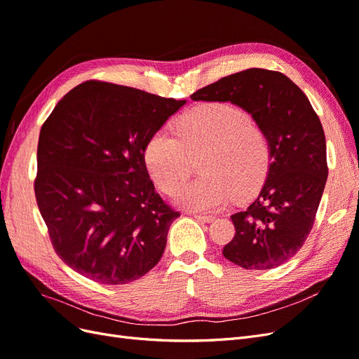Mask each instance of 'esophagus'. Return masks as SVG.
<instances>
[{"instance_id": "34e87169", "label": "esophagus", "mask_w": 359, "mask_h": 359, "mask_svg": "<svg viewBox=\"0 0 359 359\" xmlns=\"http://www.w3.org/2000/svg\"><path fill=\"white\" fill-rule=\"evenodd\" d=\"M193 217L199 222H203V223H211L214 222V217L212 215H202V214H193Z\"/></svg>"}]
</instances>
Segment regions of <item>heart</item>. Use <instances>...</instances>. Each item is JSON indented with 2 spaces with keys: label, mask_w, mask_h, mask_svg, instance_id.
Listing matches in <instances>:
<instances>
[{
  "label": "heart",
  "mask_w": 359,
  "mask_h": 359,
  "mask_svg": "<svg viewBox=\"0 0 359 359\" xmlns=\"http://www.w3.org/2000/svg\"><path fill=\"white\" fill-rule=\"evenodd\" d=\"M199 156L202 175L182 187L175 201L182 208L210 212L259 189L269 165V142L264 128L241 107L212 102L181 115L177 135L157 130L144 151L151 178L166 193H175L186 182Z\"/></svg>",
  "instance_id": "1"
}]
</instances>
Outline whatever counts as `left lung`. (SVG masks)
Returning <instances> with one entry per match:
<instances>
[{"instance_id":"8db88e82","label":"left lung","mask_w":359,"mask_h":359,"mask_svg":"<svg viewBox=\"0 0 359 359\" xmlns=\"http://www.w3.org/2000/svg\"><path fill=\"white\" fill-rule=\"evenodd\" d=\"M190 97L241 107L266 133V178L257 198L231 217L236 233L223 255L245 269L283 265L306 243L327 184V142L319 116L299 86L265 69L226 76Z\"/></svg>"}]
</instances>
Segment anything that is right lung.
Masks as SVG:
<instances>
[{"label": "right lung", "mask_w": 359, "mask_h": 359, "mask_svg": "<svg viewBox=\"0 0 359 359\" xmlns=\"http://www.w3.org/2000/svg\"><path fill=\"white\" fill-rule=\"evenodd\" d=\"M187 100L88 81L41 126L36 199L57 255L102 285L153 269L180 217L156 193L144 151Z\"/></svg>", "instance_id": "right-lung-1"}]
</instances>
